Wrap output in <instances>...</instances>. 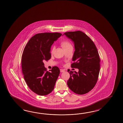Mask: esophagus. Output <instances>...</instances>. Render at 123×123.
Masks as SVG:
<instances>
[{"instance_id": "34e87169", "label": "esophagus", "mask_w": 123, "mask_h": 123, "mask_svg": "<svg viewBox=\"0 0 123 123\" xmlns=\"http://www.w3.org/2000/svg\"><path fill=\"white\" fill-rule=\"evenodd\" d=\"M60 71L61 73H62V72H64L65 71L64 70H63V69H60Z\"/></svg>"}]
</instances>
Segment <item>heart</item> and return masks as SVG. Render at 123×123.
Wrapping results in <instances>:
<instances>
[{
  "mask_svg": "<svg viewBox=\"0 0 123 123\" xmlns=\"http://www.w3.org/2000/svg\"><path fill=\"white\" fill-rule=\"evenodd\" d=\"M60 44L64 49H67L68 48L72 47V45L70 43V42L67 40H64L62 41ZM54 47H53L52 50V52L54 51Z\"/></svg>",
  "mask_w": 123,
  "mask_h": 123,
  "instance_id": "1",
  "label": "heart"
}]
</instances>
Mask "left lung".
Returning a JSON list of instances; mask_svg holds the SVG:
<instances>
[{"label": "left lung", "instance_id": "obj_1", "mask_svg": "<svg viewBox=\"0 0 123 123\" xmlns=\"http://www.w3.org/2000/svg\"><path fill=\"white\" fill-rule=\"evenodd\" d=\"M63 35L74 43L71 67L79 69L78 72L69 71L68 87L78 94L86 93L93 89L98 79L100 59L98 50L91 39L82 31L68 32Z\"/></svg>", "mask_w": 123, "mask_h": 123}]
</instances>
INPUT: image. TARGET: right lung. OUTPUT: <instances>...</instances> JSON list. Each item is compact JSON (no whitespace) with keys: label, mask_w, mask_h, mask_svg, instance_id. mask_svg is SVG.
<instances>
[{"label":"right lung","mask_w":123,"mask_h":123,"mask_svg":"<svg viewBox=\"0 0 123 123\" xmlns=\"http://www.w3.org/2000/svg\"><path fill=\"white\" fill-rule=\"evenodd\" d=\"M62 34L44 33L37 34L30 38L23 50L22 68L24 78L28 86L39 95H46L55 87L60 70L57 67L47 71L44 60L51 57V47Z\"/></svg>","instance_id":"add662e5"}]
</instances>
